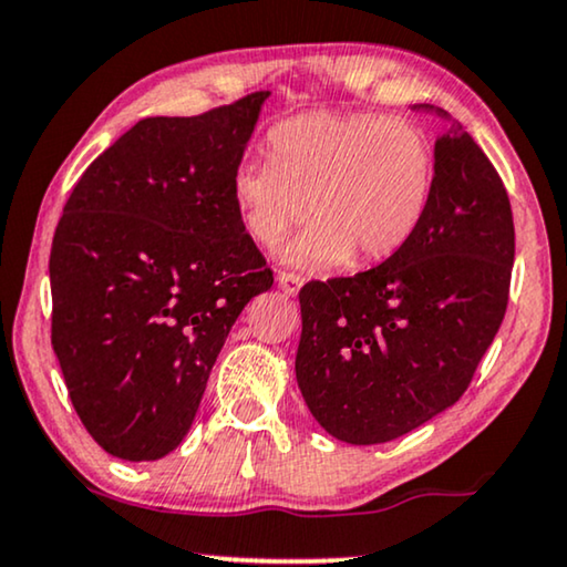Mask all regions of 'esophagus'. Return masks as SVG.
<instances>
[{
	"instance_id": "esophagus-1",
	"label": "esophagus",
	"mask_w": 567,
	"mask_h": 567,
	"mask_svg": "<svg viewBox=\"0 0 567 567\" xmlns=\"http://www.w3.org/2000/svg\"><path fill=\"white\" fill-rule=\"evenodd\" d=\"M277 285H280L287 295H298V290L302 287V277L295 272H280L277 275Z\"/></svg>"
}]
</instances>
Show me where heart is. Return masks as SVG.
<instances>
[{
	"instance_id": "1",
	"label": "heart",
	"mask_w": 567,
	"mask_h": 567,
	"mask_svg": "<svg viewBox=\"0 0 567 567\" xmlns=\"http://www.w3.org/2000/svg\"><path fill=\"white\" fill-rule=\"evenodd\" d=\"M269 162H244L230 200L254 244L277 249L313 223L287 259L300 267L372 265L401 251L424 220L434 187V148L405 117L316 110L277 123Z\"/></svg>"
}]
</instances>
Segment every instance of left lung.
Segmentation results:
<instances>
[{"mask_svg": "<svg viewBox=\"0 0 567 567\" xmlns=\"http://www.w3.org/2000/svg\"><path fill=\"white\" fill-rule=\"evenodd\" d=\"M512 267L504 182L450 121L411 241L367 272L302 285L295 374L318 424L341 442L380 444L457 403L504 321Z\"/></svg>", "mask_w": 567, "mask_h": 567, "instance_id": "8db88e82", "label": "left lung"}]
</instances>
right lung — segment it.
<instances>
[{
  "instance_id": "1",
  "label": "right lung",
  "mask_w": 567,
  "mask_h": 567,
  "mask_svg": "<svg viewBox=\"0 0 567 567\" xmlns=\"http://www.w3.org/2000/svg\"><path fill=\"white\" fill-rule=\"evenodd\" d=\"M267 97L135 123L63 205L51 344L79 419L113 457L177 450L230 326L275 282L230 200Z\"/></svg>"
}]
</instances>
